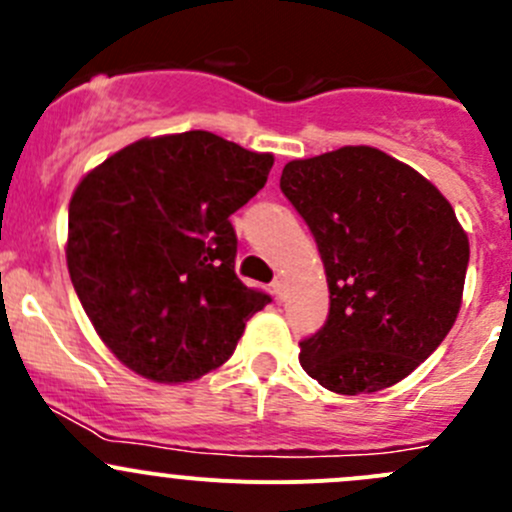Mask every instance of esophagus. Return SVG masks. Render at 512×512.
Returning <instances> with one entry per match:
<instances>
[{"mask_svg":"<svg viewBox=\"0 0 512 512\" xmlns=\"http://www.w3.org/2000/svg\"><path fill=\"white\" fill-rule=\"evenodd\" d=\"M272 292H275L277 299H285V292H287L285 277H282V275L275 277V282H272Z\"/></svg>","mask_w":512,"mask_h":512,"instance_id":"esophagus-1","label":"esophagus"}]
</instances>
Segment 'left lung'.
<instances>
[{
  "mask_svg": "<svg viewBox=\"0 0 512 512\" xmlns=\"http://www.w3.org/2000/svg\"><path fill=\"white\" fill-rule=\"evenodd\" d=\"M280 188L312 230L329 285L327 322L299 342L302 369L344 396L406 379L461 309L471 250L451 203L369 146L292 160Z\"/></svg>",
  "mask_w": 512,
  "mask_h": 512,
  "instance_id": "left-lung-1",
  "label": "left lung"
}]
</instances>
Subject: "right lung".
<instances>
[{"mask_svg":"<svg viewBox=\"0 0 512 512\" xmlns=\"http://www.w3.org/2000/svg\"><path fill=\"white\" fill-rule=\"evenodd\" d=\"M275 158L208 131L143 138L91 170L69 203L66 265L91 324L136 374L200 379L230 359L272 297L235 275L230 215Z\"/></svg>","mask_w":512,"mask_h":512,"instance_id":"right-lung-1","label":"right lung"}]
</instances>
